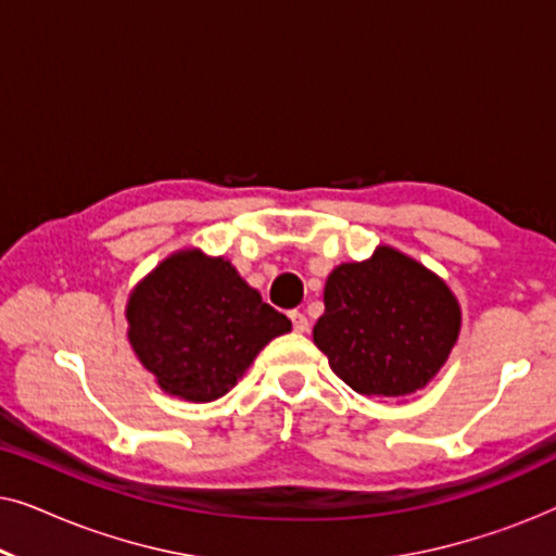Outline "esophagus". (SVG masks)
I'll return each instance as SVG.
<instances>
[{"label": "esophagus", "instance_id": "1", "mask_svg": "<svg viewBox=\"0 0 556 556\" xmlns=\"http://www.w3.org/2000/svg\"><path fill=\"white\" fill-rule=\"evenodd\" d=\"M291 321H293V329L299 331V333H306L308 329H311V324H308V318L301 314V311H293L291 314Z\"/></svg>", "mask_w": 556, "mask_h": 556}]
</instances>
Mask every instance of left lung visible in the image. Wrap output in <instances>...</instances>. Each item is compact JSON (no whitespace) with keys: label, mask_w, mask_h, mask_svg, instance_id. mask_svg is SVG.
<instances>
[{"label":"left lung","mask_w":556,"mask_h":556,"mask_svg":"<svg viewBox=\"0 0 556 556\" xmlns=\"http://www.w3.org/2000/svg\"><path fill=\"white\" fill-rule=\"evenodd\" d=\"M460 321V303L438 273L379 245L367 261L329 273L314 344L354 392L394 400L438 377Z\"/></svg>","instance_id":"obj_1"}]
</instances>
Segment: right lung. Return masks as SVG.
Instances as JSON below:
<instances>
[{
  "label": "right lung",
  "mask_w": 556,
  "mask_h": 556,
  "mask_svg": "<svg viewBox=\"0 0 556 556\" xmlns=\"http://www.w3.org/2000/svg\"><path fill=\"white\" fill-rule=\"evenodd\" d=\"M128 344L172 397L219 400L291 321L263 303L230 261L181 248L147 273L126 301Z\"/></svg>",
  "instance_id": "1"
}]
</instances>
